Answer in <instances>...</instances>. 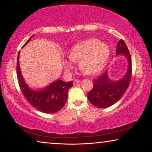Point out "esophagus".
<instances>
[{"mask_svg": "<svg viewBox=\"0 0 152 152\" xmlns=\"http://www.w3.org/2000/svg\"><path fill=\"white\" fill-rule=\"evenodd\" d=\"M80 82H81V80H74L73 84L74 85H76V84L80 83Z\"/></svg>", "mask_w": 152, "mask_h": 152, "instance_id": "1", "label": "esophagus"}]
</instances>
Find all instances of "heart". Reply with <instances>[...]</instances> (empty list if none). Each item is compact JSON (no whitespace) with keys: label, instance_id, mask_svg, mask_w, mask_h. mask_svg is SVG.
<instances>
[{"label":"heart","instance_id":"1","mask_svg":"<svg viewBox=\"0 0 152 152\" xmlns=\"http://www.w3.org/2000/svg\"><path fill=\"white\" fill-rule=\"evenodd\" d=\"M109 48L104 43L96 39H88L76 43L68 51L69 61H64L67 70L72 68L73 62H78L82 73L93 75L104 68L109 59Z\"/></svg>","mask_w":152,"mask_h":152}]
</instances>
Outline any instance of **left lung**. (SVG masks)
<instances>
[{
	"label": "left lung",
	"instance_id": "left-lung-1",
	"mask_svg": "<svg viewBox=\"0 0 152 152\" xmlns=\"http://www.w3.org/2000/svg\"><path fill=\"white\" fill-rule=\"evenodd\" d=\"M116 54H124L128 61L127 73L119 81H112L108 77L107 71L93 81V88L88 94L91 103L97 108L104 109L119 101L129 86L132 76V58L127 45L120 39L117 43Z\"/></svg>",
	"mask_w": 152,
	"mask_h": 152
}]
</instances>
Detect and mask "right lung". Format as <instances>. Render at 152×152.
I'll list each match as a JSON object with an SVG mask.
<instances>
[{
	"label": "right lung",
	"mask_w": 152,
	"mask_h": 152,
	"mask_svg": "<svg viewBox=\"0 0 152 152\" xmlns=\"http://www.w3.org/2000/svg\"><path fill=\"white\" fill-rule=\"evenodd\" d=\"M33 36L27 40L23 47L29 42ZM19 57V52L17 60L18 82L20 91L29 104L39 111L45 113H55L62 109L68 99V90L73 86V82H66L60 80L39 91H33L27 86L23 78L20 70Z\"/></svg>",
	"instance_id": "right-lung-1"
}]
</instances>
